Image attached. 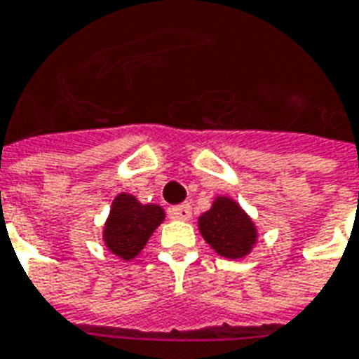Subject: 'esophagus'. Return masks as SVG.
Here are the masks:
<instances>
[{
    "label": "esophagus",
    "instance_id": "34e87169",
    "mask_svg": "<svg viewBox=\"0 0 359 359\" xmlns=\"http://www.w3.org/2000/svg\"><path fill=\"white\" fill-rule=\"evenodd\" d=\"M168 215L169 218H173V220H190L191 207L188 203L175 205V207H169Z\"/></svg>",
    "mask_w": 359,
    "mask_h": 359
}]
</instances>
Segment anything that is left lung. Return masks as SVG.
<instances>
[{
    "mask_svg": "<svg viewBox=\"0 0 359 359\" xmlns=\"http://www.w3.org/2000/svg\"><path fill=\"white\" fill-rule=\"evenodd\" d=\"M199 231L216 252L231 259L250 252L256 241L252 220L228 198L216 199L212 209L199 218Z\"/></svg>",
    "mask_w": 359,
    "mask_h": 359,
    "instance_id": "left-lung-1",
    "label": "left lung"
}]
</instances>
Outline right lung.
Here are the masks:
<instances>
[{"label": "right lung", "instance_id": "right-lung-1", "mask_svg": "<svg viewBox=\"0 0 359 359\" xmlns=\"http://www.w3.org/2000/svg\"><path fill=\"white\" fill-rule=\"evenodd\" d=\"M158 205H141L133 196L120 194L105 226V245L122 259L135 258L163 220Z\"/></svg>", "mask_w": 359, "mask_h": 359}]
</instances>
